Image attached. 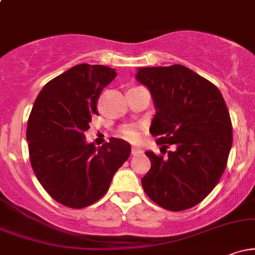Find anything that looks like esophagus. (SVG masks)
I'll return each instance as SVG.
<instances>
[{
    "mask_svg": "<svg viewBox=\"0 0 255 255\" xmlns=\"http://www.w3.org/2000/svg\"><path fill=\"white\" fill-rule=\"evenodd\" d=\"M142 151L141 148H139V147H133L131 148V154H133V156H139V154H142Z\"/></svg>",
    "mask_w": 255,
    "mask_h": 255,
    "instance_id": "1",
    "label": "esophagus"
}]
</instances>
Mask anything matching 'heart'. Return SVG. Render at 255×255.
I'll return each mask as SVG.
<instances>
[{
    "mask_svg": "<svg viewBox=\"0 0 255 255\" xmlns=\"http://www.w3.org/2000/svg\"><path fill=\"white\" fill-rule=\"evenodd\" d=\"M121 135L130 142H136L139 141L140 139L139 131H137L136 128L134 127H125L124 129L121 130Z\"/></svg>",
    "mask_w": 255,
    "mask_h": 255,
    "instance_id": "b5f03b06",
    "label": "heart"
}]
</instances>
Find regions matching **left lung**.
<instances>
[{"instance_id":"obj_1","label":"left lung","mask_w":255,"mask_h":255,"mask_svg":"<svg viewBox=\"0 0 255 255\" xmlns=\"http://www.w3.org/2000/svg\"><path fill=\"white\" fill-rule=\"evenodd\" d=\"M135 78L150 90L157 110L151 134L164 148L176 147L166 157L145 152L151 169L142 188L163 209H191L211 193L227 166L233 128L223 96L181 64L139 68Z\"/></svg>"}]
</instances>
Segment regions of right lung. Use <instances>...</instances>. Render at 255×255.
<instances>
[{
  "label": "right lung",
  "instance_id": "add662e5",
  "mask_svg": "<svg viewBox=\"0 0 255 255\" xmlns=\"http://www.w3.org/2000/svg\"><path fill=\"white\" fill-rule=\"evenodd\" d=\"M116 75L110 67L78 64L49 81L32 108L26 130L32 169L48 194L67 207L99 200L130 154L122 139L98 148L85 141L102 90Z\"/></svg>",
  "mask_w": 255,
  "mask_h": 255
}]
</instances>
